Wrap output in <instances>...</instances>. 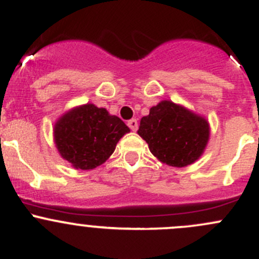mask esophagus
<instances>
[{
    "instance_id": "1",
    "label": "esophagus",
    "mask_w": 259,
    "mask_h": 259,
    "mask_svg": "<svg viewBox=\"0 0 259 259\" xmlns=\"http://www.w3.org/2000/svg\"><path fill=\"white\" fill-rule=\"evenodd\" d=\"M127 126L133 130V132H137L138 130V120L137 119H132L127 121Z\"/></svg>"
}]
</instances>
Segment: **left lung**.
I'll list each match as a JSON object with an SVG mask.
<instances>
[{
    "mask_svg": "<svg viewBox=\"0 0 259 259\" xmlns=\"http://www.w3.org/2000/svg\"><path fill=\"white\" fill-rule=\"evenodd\" d=\"M138 134L159 161L183 168L203 155L209 142V122L183 105L163 100L143 116Z\"/></svg>",
    "mask_w": 259,
    "mask_h": 259,
    "instance_id": "left-lung-1",
    "label": "left lung"
}]
</instances>
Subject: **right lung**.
<instances>
[{
	"label": "right lung",
	"mask_w": 259,
	"mask_h": 259,
	"mask_svg": "<svg viewBox=\"0 0 259 259\" xmlns=\"http://www.w3.org/2000/svg\"><path fill=\"white\" fill-rule=\"evenodd\" d=\"M130 129L120 117L94 104L70 109L54 125L60 155L75 169L90 170L105 163Z\"/></svg>",
	"instance_id": "obj_1"
}]
</instances>
